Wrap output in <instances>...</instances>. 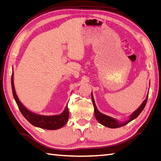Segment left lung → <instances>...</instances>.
<instances>
[{"mask_svg":"<svg viewBox=\"0 0 161 161\" xmlns=\"http://www.w3.org/2000/svg\"><path fill=\"white\" fill-rule=\"evenodd\" d=\"M147 98H148V94L147 95V97H146L145 100L142 103V104L139 106V108L136 110H135L131 114H130L128 120L125 121H119L117 119H114L113 117L107 116L105 114H103L101 112H99V110L97 109V108H96L94 96H93V93L92 92V100L93 105H94V116L96 120H98V123L103 125H104L105 127L113 128V129L114 128H118V127L125 125H127V123L131 122V120L136 119V118L139 116V114L142 112V111L145 108L146 103H147Z\"/></svg>","mask_w":161,"mask_h":161,"instance_id":"8db88e82","label":"left lung"}]
</instances>
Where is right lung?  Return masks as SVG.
Returning <instances> with one entry per match:
<instances>
[{"label": "right lung", "mask_w": 161, "mask_h": 161, "mask_svg": "<svg viewBox=\"0 0 161 161\" xmlns=\"http://www.w3.org/2000/svg\"><path fill=\"white\" fill-rule=\"evenodd\" d=\"M12 88L14 98L15 99L16 104L19 107L21 114L29 122L34 126L42 128L45 130H56L63 127L67 123L69 119V109L66 105L63 112L60 114L52 116H45L38 114L28 109L24 106L18 97L14 85V71L12 76Z\"/></svg>", "instance_id": "right-lung-1"}]
</instances>
